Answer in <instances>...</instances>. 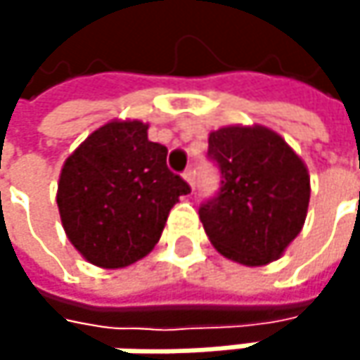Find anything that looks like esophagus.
I'll return each mask as SVG.
<instances>
[{
  "label": "esophagus",
  "mask_w": 360,
  "mask_h": 360,
  "mask_svg": "<svg viewBox=\"0 0 360 360\" xmlns=\"http://www.w3.org/2000/svg\"><path fill=\"white\" fill-rule=\"evenodd\" d=\"M183 179L187 181V185H189L191 189L195 187V177H193V171H191V169H187V171L183 173Z\"/></svg>",
  "instance_id": "obj_1"
}]
</instances>
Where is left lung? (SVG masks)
I'll return each instance as SVG.
<instances>
[{"label":"left lung","instance_id":"obj_1","mask_svg":"<svg viewBox=\"0 0 360 360\" xmlns=\"http://www.w3.org/2000/svg\"><path fill=\"white\" fill-rule=\"evenodd\" d=\"M221 191L200 208L210 244L225 258L262 266L302 231L311 177L285 139L262 124H229L208 135Z\"/></svg>","mask_w":360,"mask_h":360}]
</instances>
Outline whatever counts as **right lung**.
<instances>
[{
    "label": "right lung",
    "instance_id": "obj_1",
    "mask_svg": "<svg viewBox=\"0 0 360 360\" xmlns=\"http://www.w3.org/2000/svg\"><path fill=\"white\" fill-rule=\"evenodd\" d=\"M189 185L167 167V148L141 120H110L64 162L58 181L62 227L79 254L122 269L158 244L171 208Z\"/></svg>",
    "mask_w": 360,
    "mask_h": 360
}]
</instances>
